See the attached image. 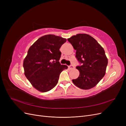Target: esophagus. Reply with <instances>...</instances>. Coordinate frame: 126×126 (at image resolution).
Returning <instances> with one entry per match:
<instances>
[{
  "label": "esophagus",
  "instance_id": "1",
  "mask_svg": "<svg viewBox=\"0 0 126 126\" xmlns=\"http://www.w3.org/2000/svg\"><path fill=\"white\" fill-rule=\"evenodd\" d=\"M68 67H69V68L70 69H74V68H75V67L74 66H72V65H70Z\"/></svg>",
  "mask_w": 126,
  "mask_h": 126
}]
</instances>
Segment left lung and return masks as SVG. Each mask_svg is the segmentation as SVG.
I'll list each match as a JSON object with an SVG mask.
<instances>
[{
    "mask_svg": "<svg viewBox=\"0 0 126 126\" xmlns=\"http://www.w3.org/2000/svg\"><path fill=\"white\" fill-rule=\"evenodd\" d=\"M67 40L76 50V57L81 64L76 67L80 72L79 77L72 82L82 89L92 88L106 73L108 59L104 48L93 37L85 33L72 36Z\"/></svg>",
    "mask_w": 126,
    "mask_h": 126,
    "instance_id": "1",
    "label": "left lung"
}]
</instances>
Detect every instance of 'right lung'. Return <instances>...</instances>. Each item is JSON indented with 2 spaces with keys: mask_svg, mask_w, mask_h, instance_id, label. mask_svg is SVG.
I'll use <instances>...</instances> for the list:
<instances>
[{
  "mask_svg": "<svg viewBox=\"0 0 126 126\" xmlns=\"http://www.w3.org/2000/svg\"><path fill=\"white\" fill-rule=\"evenodd\" d=\"M66 39L54 35L40 37L29 49L24 60L25 75L34 88L47 92L58 83L62 71L68 68L61 64L59 49Z\"/></svg>",
  "mask_w": 126,
  "mask_h": 126,
  "instance_id": "add662e5",
  "label": "right lung"
}]
</instances>
